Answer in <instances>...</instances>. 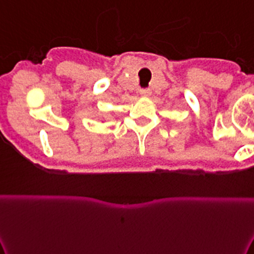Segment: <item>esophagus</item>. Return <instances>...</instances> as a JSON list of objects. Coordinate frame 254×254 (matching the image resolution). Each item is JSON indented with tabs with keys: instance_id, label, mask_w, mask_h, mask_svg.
Segmentation results:
<instances>
[{
	"instance_id": "esophagus-1",
	"label": "esophagus",
	"mask_w": 254,
	"mask_h": 254,
	"mask_svg": "<svg viewBox=\"0 0 254 254\" xmlns=\"http://www.w3.org/2000/svg\"><path fill=\"white\" fill-rule=\"evenodd\" d=\"M139 93H140L142 97H149L151 95V90L150 89H140L139 90Z\"/></svg>"
}]
</instances>
